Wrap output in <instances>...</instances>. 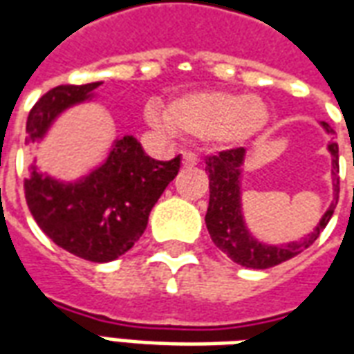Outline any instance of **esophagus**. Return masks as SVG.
<instances>
[{"instance_id":"obj_1","label":"esophagus","mask_w":354,"mask_h":354,"mask_svg":"<svg viewBox=\"0 0 354 354\" xmlns=\"http://www.w3.org/2000/svg\"><path fill=\"white\" fill-rule=\"evenodd\" d=\"M182 165L187 167V169H189V167H195V165H197V157L193 153H184L182 155Z\"/></svg>"}]
</instances>
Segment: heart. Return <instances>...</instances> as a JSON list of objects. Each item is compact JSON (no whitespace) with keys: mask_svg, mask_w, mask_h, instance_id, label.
<instances>
[{"mask_svg":"<svg viewBox=\"0 0 354 354\" xmlns=\"http://www.w3.org/2000/svg\"><path fill=\"white\" fill-rule=\"evenodd\" d=\"M269 117L266 102L233 93H192L170 102L167 111L155 102L146 108V121L157 131L212 138L225 146H241L258 136Z\"/></svg>","mask_w":354,"mask_h":354,"instance_id":"obj_1","label":"heart"}]
</instances>
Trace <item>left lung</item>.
I'll list each match as a JSON object with an SVG mask.
<instances>
[{"label": "left lung", "instance_id": "obj_1", "mask_svg": "<svg viewBox=\"0 0 354 354\" xmlns=\"http://www.w3.org/2000/svg\"><path fill=\"white\" fill-rule=\"evenodd\" d=\"M322 129L328 134H334V129L322 121ZM328 151L332 155V185H334V201L324 216L320 218L317 227L305 235L299 241H292L286 245H266L254 237L248 231L243 216V189H241V176H243V165H245L246 149L235 147L225 149L216 155L207 157L208 187H210V199H208V210L205 216L207 230L214 243L225 256L243 267L250 269H267L282 263V261L294 258L299 252L319 239L320 231L326 227L330 218L334 214L339 195V155H337V144L334 140L328 144ZM354 165V161H353Z\"/></svg>", "mask_w": 354, "mask_h": 354}]
</instances>
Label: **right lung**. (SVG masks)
<instances>
[{
    "label": "right lung",
    "instance_id": "add662e5",
    "mask_svg": "<svg viewBox=\"0 0 354 354\" xmlns=\"http://www.w3.org/2000/svg\"><path fill=\"white\" fill-rule=\"evenodd\" d=\"M100 81L60 85L43 94L30 111L28 144L45 138L66 109L94 98ZM180 170V155L155 161L134 136L113 142L109 155L87 176L62 182L30 167L24 193L43 233L73 256L94 263L117 260L142 237L151 208Z\"/></svg>",
    "mask_w": 354,
    "mask_h": 354
}]
</instances>
